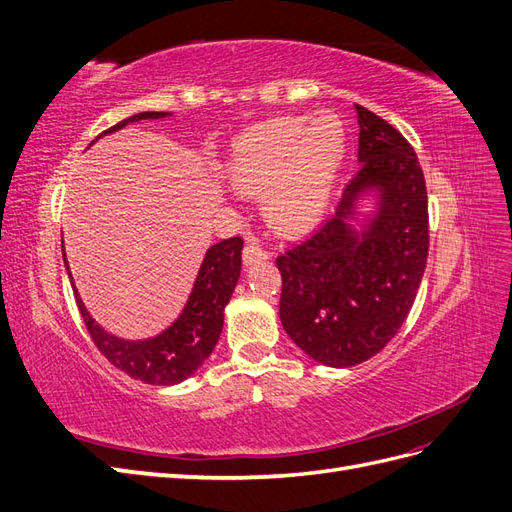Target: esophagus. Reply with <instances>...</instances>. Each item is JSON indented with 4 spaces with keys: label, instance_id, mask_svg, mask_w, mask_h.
Wrapping results in <instances>:
<instances>
[{
    "label": "esophagus",
    "instance_id": "obj_1",
    "mask_svg": "<svg viewBox=\"0 0 512 512\" xmlns=\"http://www.w3.org/2000/svg\"><path fill=\"white\" fill-rule=\"evenodd\" d=\"M267 258H269V252H267L265 245H262L256 237L247 239L245 250H243L245 267H250V265H254V262H262V260H267Z\"/></svg>",
    "mask_w": 512,
    "mask_h": 512
}]
</instances>
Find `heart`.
<instances>
[{
  "label": "heart",
  "instance_id": "heart-1",
  "mask_svg": "<svg viewBox=\"0 0 512 512\" xmlns=\"http://www.w3.org/2000/svg\"><path fill=\"white\" fill-rule=\"evenodd\" d=\"M344 128L331 113L288 117L247 130L232 149L230 181L245 194L267 195V218L280 230L320 220L344 158Z\"/></svg>",
  "mask_w": 512,
  "mask_h": 512
}]
</instances>
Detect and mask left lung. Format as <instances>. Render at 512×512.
<instances>
[{"mask_svg":"<svg viewBox=\"0 0 512 512\" xmlns=\"http://www.w3.org/2000/svg\"><path fill=\"white\" fill-rule=\"evenodd\" d=\"M359 115L361 168L335 215L277 256L282 327L307 356L352 367L378 354L408 318L429 252L427 188L412 145L365 106ZM379 192V211L361 233L347 222L355 200Z\"/></svg>","mask_w":512,"mask_h":512,"instance_id":"obj_1","label":"left lung"}]
</instances>
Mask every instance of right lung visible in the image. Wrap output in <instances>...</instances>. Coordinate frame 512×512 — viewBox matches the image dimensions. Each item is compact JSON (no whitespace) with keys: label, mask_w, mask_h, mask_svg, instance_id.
Masks as SVG:
<instances>
[{"label":"right lung","mask_w":512,"mask_h":512,"mask_svg":"<svg viewBox=\"0 0 512 512\" xmlns=\"http://www.w3.org/2000/svg\"><path fill=\"white\" fill-rule=\"evenodd\" d=\"M168 115L170 113L156 111L138 113L119 121L117 126L104 130L102 134L117 132L121 128H126L132 121L162 119ZM241 250V237H230L211 245L205 254L203 265H200L192 294L188 303H185L181 316L160 335L151 339H141V342H130V339H121L106 333L100 324L89 316L72 282L76 305H79V312L83 316L91 339H94L96 348L106 356L108 363H113L117 369L126 371L134 380L170 386L190 378L194 371L209 359V354L213 352L215 344H218L220 339L224 327V307L228 305L232 290H235L241 275ZM64 265L68 269L66 252ZM68 277L72 280L70 271Z\"/></svg>","instance_id":"add662e5"}]
</instances>
